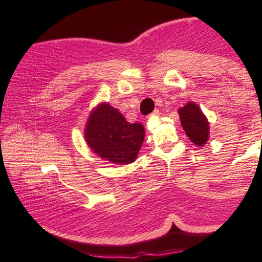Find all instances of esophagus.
Wrapping results in <instances>:
<instances>
[{"mask_svg": "<svg viewBox=\"0 0 262 262\" xmlns=\"http://www.w3.org/2000/svg\"><path fill=\"white\" fill-rule=\"evenodd\" d=\"M158 114H159V111L158 110H155L154 112L150 114V117H155V115H158Z\"/></svg>", "mask_w": 262, "mask_h": 262, "instance_id": "34e87169", "label": "esophagus"}]
</instances>
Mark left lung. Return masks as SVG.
<instances>
[{"instance_id":"1","label":"left lung","mask_w":262,"mask_h":262,"mask_svg":"<svg viewBox=\"0 0 262 262\" xmlns=\"http://www.w3.org/2000/svg\"><path fill=\"white\" fill-rule=\"evenodd\" d=\"M180 121L186 135L198 147L206 144L209 137V123L199 106L188 103L179 110Z\"/></svg>"}]
</instances>
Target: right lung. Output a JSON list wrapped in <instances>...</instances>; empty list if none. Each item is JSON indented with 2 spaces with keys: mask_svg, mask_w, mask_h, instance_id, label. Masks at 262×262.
Segmentation results:
<instances>
[{
  "mask_svg": "<svg viewBox=\"0 0 262 262\" xmlns=\"http://www.w3.org/2000/svg\"><path fill=\"white\" fill-rule=\"evenodd\" d=\"M143 140V126L139 122H127L122 114L108 104H100L89 117L85 141L92 151L111 163L134 162Z\"/></svg>",
  "mask_w": 262,
  "mask_h": 262,
  "instance_id": "1",
  "label": "right lung"
}]
</instances>
